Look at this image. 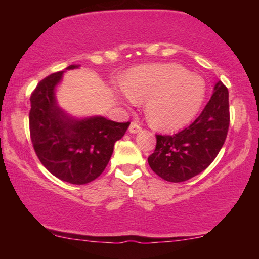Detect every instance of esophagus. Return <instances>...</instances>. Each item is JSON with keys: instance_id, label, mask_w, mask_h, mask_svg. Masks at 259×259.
Returning <instances> with one entry per match:
<instances>
[{"instance_id": "obj_1", "label": "esophagus", "mask_w": 259, "mask_h": 259, "mask_svg": "<svg viewBox=\"0 0 259 259\" xmlns=\"http://www.w3.org/2000/svg\"><path fill=\"white\" fill-rule=\"evenodd\" d=\"M141 131V127L140 125H138L137 122H132L130 125V128H128V132L132 133V134H136V133H139Z\"/></svg>"}]
</instances>
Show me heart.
Segmentation results:
<instances>
[{"instance_id": "1", "label": "heart", "mask_w": 259, "mask_h": 259, "mask_svg": "<svg viewBox=\"0 0 259 259\" xmlns=\"http://www.w3.org/2000/svg\"><path fill=\"white\" fill-rule=\"evenodd\" d=\"M128 102L145 101V114L155 130L171 132L192 121L207 93L204 77L178 63L136 67L122 80Z\"/></svg>"}]
</instances>
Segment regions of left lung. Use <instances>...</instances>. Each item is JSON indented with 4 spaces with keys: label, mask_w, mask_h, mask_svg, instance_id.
Listing matches in <instances>:
<instances>
[{
    "label": "left lung",
    "mask_w": 259,
    "mask_h": 259,
    "mask_svg": "<svg viewBox=\"0 0 259 259\" xmlns=\"http://www.w3.org/2000/svg\"><path fill=\"white\" fill-rule=\"evenodd\" d=\"M229 125V91L218 81L210 101L189 127L175 136H157L148 165L167 182H186L214 160L224 145Z\"/></svg>",
    "instance_id": "obj_1"
}]
</instances>
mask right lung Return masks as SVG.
Returning a JSON list of instances; mask_svg holds the SVG:
<instances>
[{"instance_id": "1", "label": "right lung", "mask_w": 259, "mask_h": 259, "mask_svg": "<svg viewBox=\"0 0 259 259\" xmlns=\"http://www.w3.org/2000/svg\"><path fill=\"white\" fill-rule=\"evenodd\" d=\"M79 67L70 65L66 70ZM66 70L40 81L31 94L30 138L35 153L53 176L83 185L104 172L114 144L123 137L130 122H115L100 115L79 119L63 111L55 90Z\"/></svg>"}]
</instances>
